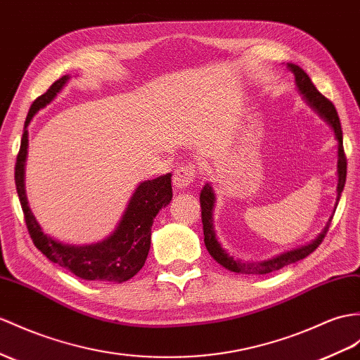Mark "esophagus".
<instances>
[{
    "mask_svg": "<svg viewBox=\"0 0 360 360\" xmlns=\"http://www.w3.org/2000/svg\"><path fill=\"white\" fill-rule=\"evenodd\" d=\"M195 177V169L194 166L186 165L183 168H179L174 172V179H172V185L175 191H185L192 181H194Z\"/></svg>",
    "mask_w": 360,
    "mask_h": 360,
    "instance_id": "34e87169",
    "label": "esophagus"
}]
</instances>
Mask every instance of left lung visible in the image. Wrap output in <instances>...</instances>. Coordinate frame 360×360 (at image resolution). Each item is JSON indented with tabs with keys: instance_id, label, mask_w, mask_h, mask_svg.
<instances>
[{
	"instance_id": "1",
	"label": "left lung",
	"mask_w": 360,
	"mask_h": 360,
	"mask_svg": "<svg viewBox=\"0 0 360 360\" xmlns=\"http://www.w3.org/2000/svg\"><path fill=\"white\" fill-rule=\"evenodd\" d=\"M287 68L290 70L295 76V84H296V90L301 94L302 101L309 105V107L318 114L321 119L331 128L333 133H335V139L338 142V186H336V203L335 209H333V214H335L336 206L339 203V198L342 191H344L345 186V180H347V159L344 154V145H342V128H340V122L338 111L327 98L316 90V86L313 85L310 81L309 75H307L301 67H297L295 64H287ZM215 192L210 183H206L200 192V205H201V221H203V233H205V246L209 252V255L212 257L218 264L223 266L224 269L235 271V274H244V275H266L270 274V271H275L283 269L284 266L292 264V262H296L300 259H304L305 257H309L311 252L316 250L319 248V244L322 243L323 236L327 235L328 227L331 223V217L328 218V221L323 227L322 232L314 238L311 243L305 244V246L296 248L292 250H287L284 253H279V255L264 259V261H244L231 255L227 252L221 243L217 238V232L214 227V206H215Z\"/></svg>"
}]
</instances>
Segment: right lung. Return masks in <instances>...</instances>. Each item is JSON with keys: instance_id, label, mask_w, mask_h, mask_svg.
Wrapping results in <instances>:
<instances>
[{"instance_id": "1", "label": "right lung", "mask_w": 360, "mask_h": 360, "mask_svg": "<svg viewBox=\"0 0 360 360\" xmlns=\"http://www.w3.org/2000/svg\"><path fill=\"white\" fill-rule=\"evenodd\" d=\"M70 76L65 75L50 86L47 93L32 103L24 124L21 148L16 157L15 185L32 240L51 262L72 271L86 281H108L120 284L133 278L143 267L151 248V227L155 215L172 200L171 174L160 175L154 180H145L128 200L120 220L107 238L76 246L55 240L42 231L34 218L25 194V160H27L29 131L27 127L34 114L46 108L63 91Z\"/></svg>"}]
</instances>
